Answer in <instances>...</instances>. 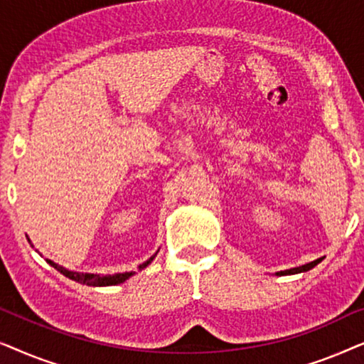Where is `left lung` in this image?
<instances>
[{
  "label": "left lung",
  "instance_id": "8db88e82",
  "mask_svg": "<svg viewBox=\"0 0 364 364\" xmlns=\"http://www.w3.org/2000/svg\"><path fill=\"white\" fill-rule=\"evenodd\" d=\"M321 260H323V258H316V260H313L310 263H305V265H300V267H295V268H288V270L277 272L275 275L277 277H283V275H296V273H305L308 270H311V268H315Z\"/></svg>",
  "mask_w": 364,
  "mask_h": 364
}]
</instances>
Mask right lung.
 <instances>
[{
    "label": "right lung",
    "instance_id": "add662e5",
    "mask_svg": "<svg viewBox=\"0 0 364 364\" xmlns=\"http://www.w3.org/2000/svg\"><path fill=\"white\" fill-rule=\"evenodd\" d=\"M28 242H31L28 238ZM159 252V250H157ZM157 252L154 253V255L146 260L144 263L139 265V270H142V268H146L149 263H151L154 258H156ZM49 265L56 268L58 272H61L64 277L71 278V280L77 282V283H82V285H87V287H112V285H119V283H124L126 280H129L132 275H136V272H124V273H114V275H97V273H82V272H74V270H69V268H64L63 265H58V263H54L53 260H48Z\"/></svg>",
    "mask_w": 364,
    "mask_h": 364
}]
</instances>
